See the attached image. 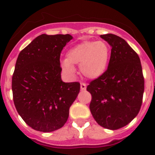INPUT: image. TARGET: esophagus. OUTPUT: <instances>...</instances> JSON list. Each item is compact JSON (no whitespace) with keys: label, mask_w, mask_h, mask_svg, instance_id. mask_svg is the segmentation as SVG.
<instances>
[{"label":"esophagus","mask_w":155,"mask_h":155,"mask_svg":"<svg viewBox=\"0 0 155 155\" xmlns=\"http://www.w3.org/2000/svg\"><path fill=\"white\" fill-rule=\"evenodd\" d=\"M86 87H87V86H86V84H84V83H81V84H80V88H81V90H82V91H84V90H86Z\"/></svg>","instance_id":"1"}]
</instances>
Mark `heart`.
Returning <instances> with one entry per match:
<instances>
[{
	"label": "heart",
	"instance_id": "obj_1",
	"mask_svg": "<svg viewBox=\"0 0 155 155\" xmlns=\"http://www.w3.org/2000/svg\"><path fill=\"white\" fill-rule=\"evenodd\" d=\"M109 45L104 41H84L71 47L62 62L67 74L74 75L75 65H80V72L88 79H97L105 72L110 58Z\"/></svg>",
	"mask_w": 155,
	"mask_h": 155
}]
</instances>
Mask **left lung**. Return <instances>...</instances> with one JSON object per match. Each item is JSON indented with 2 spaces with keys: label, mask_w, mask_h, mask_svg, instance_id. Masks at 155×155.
I'll use <instances>...</instances> for the list:
<instances>
[{
  "label": "left lung",
  "mask_w": 155,
  "mask_h": 155,
  "mask_svg": "<svg viewBox=\"0 0 155 155\" xmlns=\"http://www.w3.org/2000/svg\"><path fill=\"white\" fill-rule=\"evenodd\" d=\"M110 45L107 70L91 81L90 111L101 126L115 130L138 114L144 92V77L139 56L125 40L113 34L101 35Z\"/></svg>",
  "instance_id": "1"
}]
</instances>
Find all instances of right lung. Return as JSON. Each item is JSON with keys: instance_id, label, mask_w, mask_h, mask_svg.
Returning a JSON list of instances; mask_svg holds the SVG:
<instances>
[{"instance_id": "1", "label": "right lung", "mask_w": 155, "mask_h": 155, "mask_svg": "<svg viewBox=\"0 0 155 155\" xmlns=\"http://www.w3.org/2000/svg\"><path fill=\"white\" fill-rule=\"evenodd\" d=\"M70 35H41L20 52L12 78L14 105L30 127L40 132L60 129L80 89L61 80L60 54Z\"/></svg>"}]
</instances>
